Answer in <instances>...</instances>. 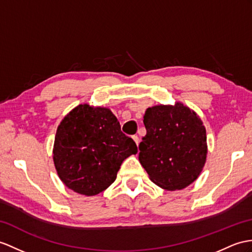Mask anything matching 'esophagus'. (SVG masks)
<instances>
[{
  "mask_svg": "<svg viewBox=\"0 0 252 252\" xmlns=\"http://www.w3.org/2000/svg\"><path fill=\"white\" fill-rule=\"evenodd\" d=\"M132 139H133L134 142H136V144H137V145H139V142H140L139 137H138V136H133V137H132Z\"/></svg>",
  "mask_w": 252,
  "mask_h": 252,
  "instance_id": "esophagus-1",
  "label": "esophagus"
}]
</instances>
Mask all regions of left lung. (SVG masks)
<instances>
[{
	"label": "left lung",
	"instance_id": "obj_1",
	"mask_svg": "<svg viewBox=\"0 0 252 252\" xmlns=\"http://www.w3.org/2000/svg\"><path fill=\"white\" fill-rule=\"evenodd\" d=\"M145 137L139 145V161L150 180L174 191L189 186L204 168L206 129L200 116L182 102L147 108Z\"/></svg>",
	"mask_w": 252,
	"mask_h": 252
}]
</instances>
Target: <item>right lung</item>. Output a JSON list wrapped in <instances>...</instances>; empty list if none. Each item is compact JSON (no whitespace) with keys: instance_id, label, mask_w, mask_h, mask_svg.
Masks as SVG:
<instances>
[{"instance_id":"1","label":"right lung","mask_w":252,"mask_h":252,"mask_svg":"<svg viewBox=\"0 0 252 252\" xmlns=\"http://www.w3.org/2000/svg\"><path fill=\"white\" fill-rule=\"evenodd\" d=\"M137 152L134 141L121 131L111 110L83 103L60 123L53 162L66 187L90 197L111 185L122 162Z\"/></svg>"}]
</instances>
